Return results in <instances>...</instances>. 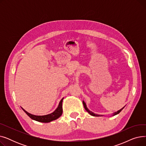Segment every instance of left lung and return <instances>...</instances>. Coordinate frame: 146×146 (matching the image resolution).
<instances>
[{
  "mask_svg": "<svg viewBox=\"0 0 146 146\" xmlns=\"http://www.w3.org/2000/svg\"><path fill=\"white\" fill-rule=\"evenodd\" d=\"M83 106H84V108H85V109L86 110V111L90 114V115H91L92 116H94V117H101V116H104V115H99V114H96V113H94L93 112H92V111H90L88 108H87V106H86V103L84 102V101H83ZM125 107V106H124ZM124 107H123V108H121V110H119V111H118L117 112H114L112 115V116H114V115H117V114H118L122 110L124 109Z\"/></svg>",
  "mask_w": 146,
  "mask_h": 146,
  "instance_id": "left-lung-1",
  "label": "left lung"
}]
</instances>
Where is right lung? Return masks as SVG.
I'll list each match as a JSON object with an SVG mask.
<instances>
[{
    "label": "right lung",
    "instance_id": "1",
    "mask_svg": "<svg viewBox=\"0 0 146 146\" xmlns=\"http://www.w3.org/2000/svg\"><path fill=\"white\" fill-rule=\"evenodd\" d=\"M63 99H64V98L63 99H61V100L60 101V102L58 104V107L54 111L50 114L45 115H33V114H31V113L28 112L24 108H22V107L21 108L23 110V111H24L32 119H34L35 121H38V122L47 123V122H50L52 121L58 119L61 115V114H62V113H63L62 102H63Z\"/></svg>",
    "mask_w": 146,
    "mask_h": 146
}]
</instances>
